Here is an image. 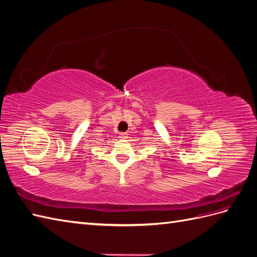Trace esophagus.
Masks as SVG:
<instances>
[{"mask_svg":"<svg viewBox=\"0 0 257 257\" xmlns=\"http://www.w3.org/2000/svg\"><path fill=\"white\" fill-rule=\"evenodd\" d=\"M121 139H125V138H127V134L126 133H124V132H123V133H120V136H119Z\"/></svg>","mask_w":257,"mask_h":257,"instance_id":"34e87169","label":"esophagus"}]
</instances>
